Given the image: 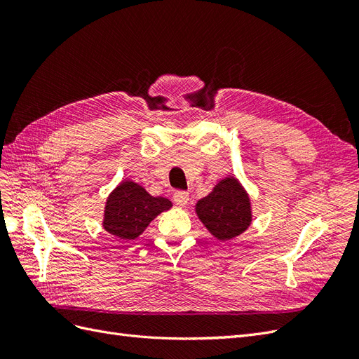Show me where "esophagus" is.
Masks as SVG:
<instances>
[{"label":"esophagus","instance_id":"34e87169","mask_svg":"<svg viewBox=\"0 0 359 359\" xmlns=\"http://www.w3.org/2000/svg\"><path fill=\"white\" fill-rule=\"evenodd\" d=\"M189 193L187 191H175L173 193V202H175L178 206H186L189 203Z\"/></svg>","mask_w":359,"mask_h":359}]
</instances>
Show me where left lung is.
<instances>
[{"mask_svg":"<svg viewBox=\"0 0 359 359\" xmlns=\"http://www.w3.org/2000/svg\"><path fill=\"white\" fill-rule=\"evenodd\" d=\"M194 211L208 232L222 243L244 233L253 222L252 201L235 175H227L194 205Z\"/></svg>","mask_w":359,"mask_h":359,"instance_id":"1","label":"left lung"}]
</instances>
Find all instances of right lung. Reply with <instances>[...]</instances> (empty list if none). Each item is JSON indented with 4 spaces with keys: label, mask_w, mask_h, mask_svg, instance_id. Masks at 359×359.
I'll list each match as a JSON object with an SVG mask.
<instances>
[{
    "label": "right lung",
    "mask_w": 359,
    "mask_h": 359,
    "mask_svg": "<svg viewBox=\"0 0 359 359\" xmlns=\"http://www.w3.org/2000/svg\"><path fill=\"white\" fill-rule=\"evenodd\" d=\"M170 208L169 199L151 196L140 184L124 180L107 196L102 224L119 240L133 241L158 214Z\"/></svg>",
    "instance_id": "1"
}]
</instances>
